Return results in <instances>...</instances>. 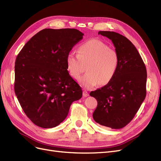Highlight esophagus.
I'll use <instances>...</instances> for the list:
<instances>
[{
    "mask_svg": "<svg viewBox=\"0 0 161 161\" xmlns=\"http://www.w3.org/2000/svg\"><path fill=\"white\" fill-rule=\"evenodd\" d=\"M82 95H83V97H86L89 96L88 92H87L86 91H84L83 92H82Z\"/></svg>",
    "mask_w": 161,
    "mask_h": 161,
    "instance_id": "esophagus-1",
    "label": "esophagus"
}]
</instances>
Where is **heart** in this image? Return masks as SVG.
<instances>
[{
  "label": "heart",
  "mask_w": 161,
  "mask_h": 161,
  "mask_svg": "<svg viewBox=\"0 0 161 161\" xmlns=\"http://www.w3.org/2000/svg\"><path fill=\"white\" fill-rule=\"evenodd\" d=\"M77 54L70 52L66 60L70 76L79 79L85 71L87 73L79 79L80 85L91 89L97 85H108L118 71L119 59L118 53L105 43L97 39L86 41L78 47Z\"/></svg>",
  "instance_id": "1"
}]
</instances>
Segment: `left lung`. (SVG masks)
Returning <instances> with one entry per match:
<instances>
[{"label":"left lung","mask_w":161,"mask_h":161,"mask_svg":"<svg viewBox=\"0 0 161 161\" xmlns=\"http://www.w3.org/2000/svg\"><path fill=\"white\" fill-rule=\"evenodd\" d=\"M98 34L113 42L119 64L108 85L90 92L97 101L92 117L101 125L120 129L134 118L145 99L147 69L137 49L128 38L114 31H100Z\"/></svg>","instance_id":"1"}]
</instances>
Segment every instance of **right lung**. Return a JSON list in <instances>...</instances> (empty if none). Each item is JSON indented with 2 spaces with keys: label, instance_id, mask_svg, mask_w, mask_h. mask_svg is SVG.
Returning a JSON list of instances; mask_svg holds the SVG:
<instances>
[{
  "label": "right lung",
  "instance_id": "obj_1",
  "mask_svg": "<svg viewBox=\"0 0 161 161\" xmlns=\"http://www.w3.org/2000/svg\"><path fill=\"white\" fill-rule=\"evenodd\" d=\"M83 36L76 29H44L17 56L14 92L26 115L39 127L59 125L72 102L82 97L81 87L70 76L66 60Z\"/></svg>",
  "mask_w": 161,
  "mask_h": 161
}]
</instances>
